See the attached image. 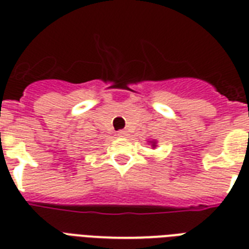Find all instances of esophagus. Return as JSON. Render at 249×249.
<instances>
[{"label":"esophagus","mask_w":249,"mask_h":249,"mask_svg":"<svg viewBox=\"0 0 249 249\" xmlns=\"http://www.w3.org/2000/svg\"><path fill=\"white\" fill-rule=\"evenodd\" d=\"M116 134L119 137H125V136H126V132H125V130H119V132H117Z\"/></svg>","instance_id":"1"}]
</instances>
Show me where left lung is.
<instances>
[{
    "label": "left lung",
    "instance_id": "left-lung-1",
    "mask_svg": "<svg viewBox=\"0 0 249 249\" xmlns=\"http://www.w3.org/2000/svg\"><path fill=\"white\" fill-rule=\"evenodd\" d=\"M152 143V147H156V142H151Z\"/></svg>",
    "mask_w": 249,
    "mask_h": 249
}]
</instances>
